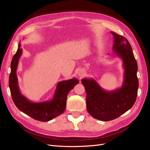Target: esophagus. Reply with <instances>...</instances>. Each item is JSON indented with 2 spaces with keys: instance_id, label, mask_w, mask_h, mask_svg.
<instances>
[{
  "instance_id": "34e87169",
  "label": "esophagus",
  "mask_w": 150,
  "mask_h": 150,
  "mask_svg": "<svg viewBox=\"0 0 150 150\" xmlns=\"http://www.w3.org/2000/svg\"><path fill=\"white\" fill-rule=\"evenodd\" d=\"M84 74H85V71H84V70H83V69H80V70H79V71H78V76H80V77H83V76L84 75Z\"/></svg>"
}]
</instances>
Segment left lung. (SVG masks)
Instances as JSON below:
<instances>
[{
	"instance_id": "left-lung-1",
	"label": "left lung",
	"mask_w": 150,
	"mask_h": 150,
	"mask_svg": "<svg viewBox=\"0 0 150 150\" xmlns=\"http://www.w3.org/2000/svg\"><path fill=\"white\" fill-rule=\"evenodd\" d=\"M114 37L112 50L122 60L125 70L121 87L108 91L94 79L81 81L86 92V108L94 118L103 121L115 120L132 108L138 89V64L128 40L123 36L111 32Z\"/></svg>"
}]
</instances>
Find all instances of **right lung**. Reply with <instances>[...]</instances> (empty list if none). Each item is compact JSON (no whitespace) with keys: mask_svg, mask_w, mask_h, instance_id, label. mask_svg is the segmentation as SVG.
Here are the masks:
<instances>
[{"mask_svg":"<svg viewBox=\"0 0 150 150\" xmlns=\"http://www.w3.org/2000/svg\"><path fill=\"white\" fill-rule=\"evenodd\" d=\"M22 52L21 44L13 56L11 65V74L8 84L12 100L19 110L35 120L46 122L62 114L66 108L67 96L70 91L79 83L76 78L62 81L57 84L56 89L51 100L40 103H33L20 92L16 71L19 58Z\"/></svg>","mask_w":150,"mask_h":150,"instance_id":"obj_1","label":"right lung"}]
</instances>
